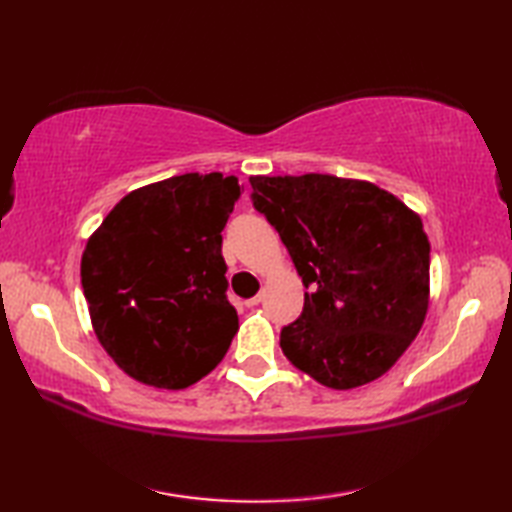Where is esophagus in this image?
<instances>
[{
    "instance_id": "esophagus-1",
    "label": "esophagus",
    "mask_w": 512,
    "mask_h": 512,
    "mask_svg": "<svg viewBox=\"0 0 512 512\" xmlns=\"http://www.w3.org/2000/svg\"><path fill=\"white\" fill-rule=\"evenodd\" d=\"M262 299H264V292H259V295H255V297H250V299H246L244 303L248 308H253V306H257V303H262Z\"/></svg>"
}]
</instances>
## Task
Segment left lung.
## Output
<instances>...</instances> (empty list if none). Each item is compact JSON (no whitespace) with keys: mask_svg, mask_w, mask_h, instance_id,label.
<instances>
[{"mask_svg":"<svg viewBox=\"0 0 512 512\" xmlns=\"http://www.w3.org/2000/svg\"><path fill=\"white\" fill-rule=\"evenodd\" d=\"M255 209L275 226L310 288L281 330L288 361L330 389L383 376L429 310V237L394 193L328 173L250 176Z\"/></svg>","mask_w":512,"mask_h":512,"instance_id":"obj_1","label":"left lung"}]
</instances>
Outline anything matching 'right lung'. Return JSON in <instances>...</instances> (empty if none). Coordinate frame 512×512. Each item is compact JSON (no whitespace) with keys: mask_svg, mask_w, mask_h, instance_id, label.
I'll return each instance as SVG.
<instances>
[{"mask_svg":"<svg viewBox=\"0 0 512 512\" xmlns=\"http://www.w3.org/2000/svg\"><path fill=\"white\" fill-rule=\"evenodd\" d=\"M235 176L182 173L134 189L107 213L81 257L96 339L127 376L184 389L222 361L237 332L226 299L222 228Z\"/></svg>","mask_w":512,"mask_h":512,"instance_id":"1","label":"right lung"}]
</instances>
